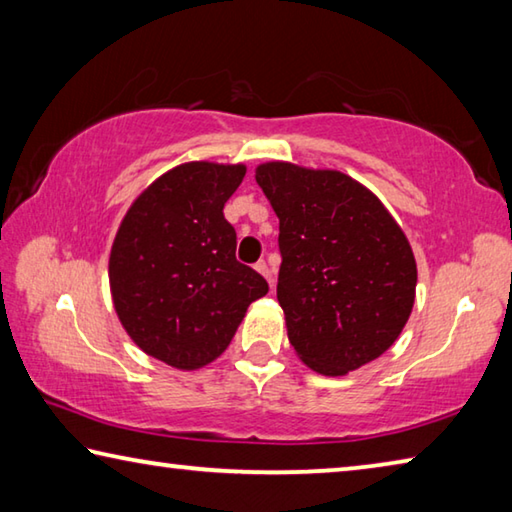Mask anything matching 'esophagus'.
<instances>
[{"mask_svg": "<svg viewBox=\"0 0 512 512\" xmlns=\"http://www.w3.org/2000/svg\"><path fill=\"white\" fill-rule=\"evenodd\" d=\"M254 267H256V272H261V274L265 276L267 283L274 285V272H272V267H270V265H267L265 261H258Z\"/></svg>", "mask_w": 512, "mask_h": 512, "instance_id": "34e87169", "label": "esophagus"}]
</instances>
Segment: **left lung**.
<instances>
[{
    "label": "left lung",
    "instance_id": "8db88e82",
    "mask_svg": "<svg viewBox=\"0 0 512 512\" xmlns=\"http://www.w3.org/2000/svg\"><path fill=\"white\" fill-rule=\"evenodd\" d=\"M256 182L279 215L276 297L294 351L346 375L396 342L416 299L409 240L369 188L339 170L270 161Z\"/></svg>",
    "mask_w": 512,
    "mask_h": 512
}]
</instances>
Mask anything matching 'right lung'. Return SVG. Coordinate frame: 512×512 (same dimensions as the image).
I'll return each instance as SVG.
<instances>
[{
	"label": "right lung",
	"instance_id": "right-lung-1",
	"mask_svg": "<svg viewBox=\"0 0 512 512\" xmlns=\"http://www.w3.org/2000/svg\"><path fill=\"white\" fill-rule=\"evenodd\" d=\"M245 166L191 161L155 179L125 213L110 254L114 310L143 353L175 369L213 362L267 281L236 258L224 204Z\"/></svg>",
	"mask_w": 512,
	"mask_h": 512
}]
</instances>
